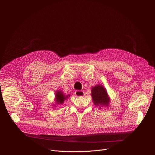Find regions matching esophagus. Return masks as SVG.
<instances>
[{
    "instance_id": "obj_1",
    "label": "esophagus",
    "mask_w": 155,
    "mask_h": 155,
    "mask_svg": "<svg viewBox=\"0 0 155 155\" xmlns=\"http://www.w3.org/2000/svg\"><path fill=\"white\" fill-rule=\"evenodd\" d=\"M75 94L78 96V97H82L84 95V93L82 91H79V90H77L75 92Z\"/></svg>"
}]
</instances>
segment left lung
<instances>
[{
	"label": "left lung",
	"instance_id": "1",
	"mask_svg": "<svg viewBox=\"0 0 155 155\" xmlns=\"http://www.w3.org/2000/svg\"><path fill=\"white\" fill-rule=\"evenodd\" d=\"M92 98L95 105H107L109 102V98L105 88L100 85H96L92 87ZM101 108V107H100Z\"/></svg>",
	"mask_w": 155,
	"mask_h": 155
}]
</instances>
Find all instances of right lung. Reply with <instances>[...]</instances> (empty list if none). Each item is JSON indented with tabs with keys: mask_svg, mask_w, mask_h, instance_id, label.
<instances>
[{
	"mask_svg": "<svg viewBox=\"0 0 155 155\" xmlns=\"http://www.w3.org/2000/svg\"><path fill=\"white\" fill-rule=\"evenodd\" d=\"M70 95H69V96ZM68 97V96H65L62 91H56V101L57 104H63L65 99Z\"/></svg>",
	"mask_w": 155,
	"mask_h": 155,
	"instance_id": "obj_1",
	"label": "right lung"
}]
</instances>
